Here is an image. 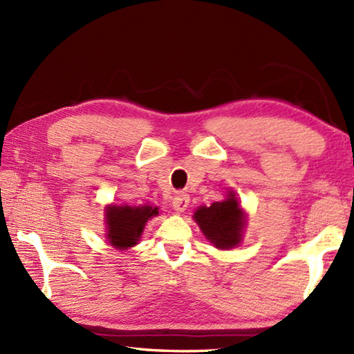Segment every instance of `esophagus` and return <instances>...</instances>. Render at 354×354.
<instances>
[{
  "label": "esophagus",
  "mask_w": 354,
  "mask_h": 354,
  "mask_svg": "<svg viewBox=\"0 0 354 354\" xmlns=\"http://www.w3.org/2000/svg\"><path fill=\"white\" fill-rule=\"evenodd\" d=\"M190 196L187 193H178L175 198H173V208H175L176 213H183L189 207Z\"/></svg>",
  "instance_id": "1"
}]
</instances>
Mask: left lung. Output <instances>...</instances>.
I'll use <instances>...</instances> for the list:
<instances>
[{"label": "left lung", "instance_id": "left-lung-1", "mask_svg": "<svg viewBox=\"0 0 354 354\" xmlns=\"http://www.w3.org/2000/svg\"><path fill=\"white\" fill-rule=\"evenodd\" d=\"M193 219L217 250H231L242 242L246 216L234 192H230L227 199L214 202L212 207H199Z\"/></svg>", "mask_w": 354, "mask_h": 354}]
</instances>
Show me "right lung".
<instances>
[{
	"instance_id": "1",
	"label": "right lung",
	"mask_w": 354,
	"mask_h": 354,
	"mask_svg": "<svg viewBox=\"0 0 354 354\" xmlns=\"http://www.w3.org/2000/svg\"><path fill=\"white\" fill-rule=\"evenodd\" d=\"M158 207L142 205H109L106 207V237L109 243L117 250H127L138 243L146 227V222L150 217L158 216Z\"/></svg>"
}]
</instances>
